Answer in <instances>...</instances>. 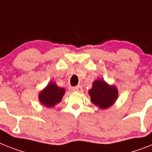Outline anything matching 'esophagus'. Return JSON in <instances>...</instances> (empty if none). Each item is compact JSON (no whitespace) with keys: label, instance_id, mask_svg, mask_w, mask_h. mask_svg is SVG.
<instances>
[{"label":"esophagus","instance_id":"obj_1","mask_svg":"<svg viewBox=\"0 0 152 152\" xmlns=\"http://www.w3.org/2000/svg\"><path fill=\"white\" fill-rule=\"evenodd\" d=\"M73 91H77V92H81L82 91V87L81 86H77V87H74L71 88Z\"/></svg>","mask_w":152,"mask_h":152}]
</instances>
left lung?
<instances>
[{
    "label": "left lung",
    "mask_w": 152,
    "mask_h": 152,
    "mask_svg": "<svg viewBox=\"0 0 152 152\" xmlns=\"http://www.w3.org/2000/svg\"><path fill=\"white\" fill-rule=\"evenodd\" d=\"M91 102L102 110H106L115 103L118 99V89L115 85H110L103 79H96L88 91Z\"/></svg>",
    "instance_id": "8db88e82"
}]
</instances>
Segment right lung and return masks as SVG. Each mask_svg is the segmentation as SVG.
I'll list each match as a JSON object with an SVG mask.
<instances>
[{
  "instance_id": "right-lung-1",
  "label": "right lung",
  "mask_w": 152,
  "mask_h": 152,
  "mask_svg": "<svg viewBox=\"0 0 152 152\" xmlns=\"http://www.w3.org/2000/svg\"><path fill=\"white\" fill-rule=\"evenodd\" d=\"M64 94L65 89L64 88L58 87L56 83L51 81L42 91H40L39 100L43 106L52 108L61 102Z\"/></svg>"
}]
</instances>
